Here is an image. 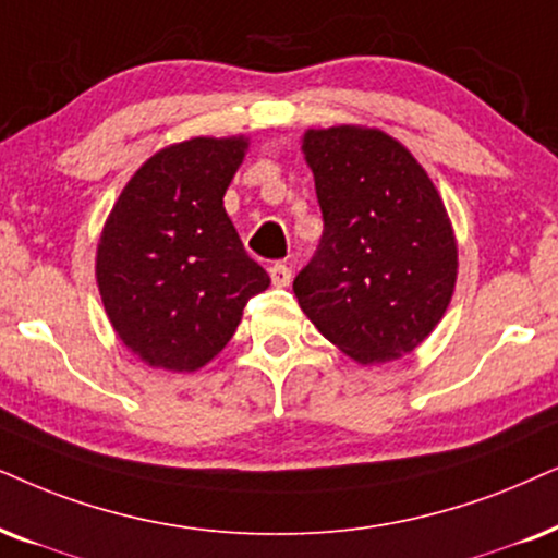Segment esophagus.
Segmentation results:
<instances>
[{"mask_svg": "<svg viewBox=\"0 0 558 558\" xmlns=\"http://www.w3.org/2000/svg\"><path fill=\"white\" fill-rule=\"evenodd\" d=\"M270 278H272V286H278V288H286L288 283H291V267L288 265H283V263H275V265H270Z\"/></svg>", "mask_w": 558, "mask_h": 558, "instance_id": "1", "label": "esophagus"}]
</instances>
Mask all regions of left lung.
<instances>
[{
    "mask_svg": "<svg viewBox=\"0 0 558 558\" xmlns=\"http://www.w3.org/2000/svg\"><path fill=\"white\" fill-rule=\"evenodd\" d=\"M324 234L295 275L301 312L361 365L420 348L450 306L458 242L446 203L401 141L368 125L308 129Z\"/></svg>",
    "mask_w": 558,
    "mask_h": 558,
    "instance_id": "1",
    "label": "left lung"
}]
</instances>
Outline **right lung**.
Masks as SVG:
<instances>
[{
    "mask_svg": "<svg viewBox=\"0 0 558 558\" xmlns=\"http://www.w3.org/2000/svg\"><path fill=\"white\" fill-rule=\"evenodd\" d=\"M246 149V136L169 144L105 218L95 257L105 314L149 368H203L234 337L244 303L270 286L223 208Z\"/></svg>",
    "mask_w": 558,
    "mask_h": 558,
    "instance_id": "add662e5",
    "label": "right lung"
}]
</instances>
